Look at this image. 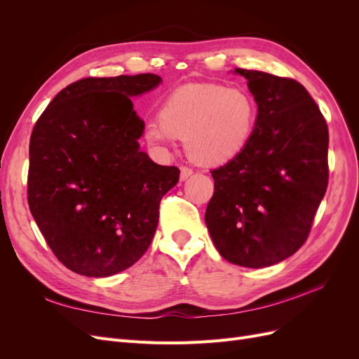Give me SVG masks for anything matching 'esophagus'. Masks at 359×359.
Returning <instances> with one entry per match:
<instances>
[{
  "mask_svg": "<svg viewBox=\"0 0 359 359\" xmlns=\"http://www.w3.org/2000/svg\"><path fill=\"white\" fill-rule=\"evenodd\" d=\"M191 173H193V169H191V168H189V166H181V175H180L181 181H186L189 177H191Z\"/></svg>",
  "mask_w": 359,
  "mask_h": 359,
  "instance_id": "1",
  "label": "esophagus"
}]
</instances>
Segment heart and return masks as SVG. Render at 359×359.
<instances>
[{
    "label": "heart",
    "mask_w": 359,
    "mask_h": 359,
    "mask_svg": "<svg viewBox=\"0 0 359 359\" xmlns=\"http://www.w3.org/2000/svg\"><path fill=\"white\" fill-rule=\"evenodd\" d=\"M256 123L257 103L245 88L191 83L166 97L158 119L148 124L145 136L156 145H172L177 137H184L194 160L217 166L243 153Z\"/></svg>",
    "instance_id": "obj_1"
}]
</instances>
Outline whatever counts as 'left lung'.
<instances>
[{"instance_id":"left-lung-1","label":"left lung","mask_w":359,"mask_h":359,"mask_svg":"<svg viewBox=\"0 0 359 359\" xmlns=\"http://www.w3.org/2000/svg\"><path fill=\"white\" fill-rule=\"evenodd\" d=\"M257 103L252 140L211 170L205 223L227 262L265 268L309 238L328 187V126L304 86L290 78L235 69Z\"/></svg>"}]
</instances>
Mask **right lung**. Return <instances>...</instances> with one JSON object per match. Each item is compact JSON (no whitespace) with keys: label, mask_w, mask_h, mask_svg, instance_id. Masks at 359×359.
<instances>
[{"label":"right lung","mask_w":359,"mask_h":359,"mask_svg":"<svg viewBox=\"0 0 359 359\" xmlns=\"http://www.w3.org/2000/svg\"><path fill=\"white\" fill-rule=\"evenodd\" d=\"M161 82L153 73L85 78L61 90L32 128L28 205L60 262L109 277L148 250L160 201L180 169L139 149L145 123L130 97Z\"/></svg>","instance_id":"obj_1"}]
</instances>
